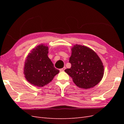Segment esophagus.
Returning <instances> with one entry per match:
<instances>
[{"label":"esophagus","mask_w":124,"mask_h":124,"mask_svg":"<svg viewBox=\"0 0 124 124\" xmlns=\"http://www.w3.org/2000/svg\"><path fill=\"white\" fill-rule=\"evenodd\" d=\"M66 69V67H63V68H62V69H60V71H64Z\"/></svg>","instance_id":"1"}]
</instances>
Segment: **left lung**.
Masks as SVG:
<instances>
[{"instance_id":"1","label":"left lung","mask_w":124,"mask_h":124,"mask_svg":"<svg viewBox=\"0 0 124 124\" xmlns=\"http://www.w3.org/2000/svg\"><path fill=\"white\" fill-rule=\"evenodd\" d=\"M69 62L71 67L65 72L78 87L88 89L94 87L102 80L104 67L100 58L91 48L76 44L71 49Z\"/></svg>"}]
</instances>
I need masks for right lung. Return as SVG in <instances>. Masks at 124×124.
Instances as JSON below:
<instances>
[{"label":"right lung","instance_id":"right-lung-1","mask_svg":"<svg viewBox=\"0 0 124 124\" xmlns=\"http://www.w3.org/2000/svg\"><path fill=\"white\" fill-rule=\"evenodd\" d=\"M48 50L47 46L39 45L28 54L25 62L26 79L37 87H43L49 83L59 72L48 58Z\"/></svg>","mask_w":124,"mask_h":124}]
</instances>
